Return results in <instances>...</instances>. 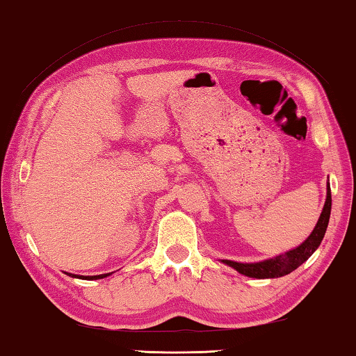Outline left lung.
<instances>
[{"label": "left lung", "mask_w": 356, "mask_h": 356, "mask_svg": "<svg viewBox=\"0 0 356 356\" xmlns=\"http://www.w3.org/2000/svg\"><path fill=\"white\" fill-rule=\"evenodd\" d=\"M330 213H331V191L328 184V192H326V202L323 207V211L320 214L318 222L316 229L312 230L309 238L293 250H289L284 255H277L275 259L259 261V264H238V261L232 260H224L232 268H235L238 273H241L244 276L249 277H257V279H268V277H281L292 273L296 270L300 265L305 264V261L311 257L320 243H322L326 227H328L330 220Z\"/></svg>", "instance_id": "obj_1"}]
</instances>
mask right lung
I'll return each instance as SVG.
<instances>
[{"mask_svg": "<svg viewBox=\"0 0 356 356\" xmlns=\"http://www.w3.org/2000/svg\"><path fill=\"white\" fill-rule=\"evenodd\" d=\"M69 276H75V277H83V276H77V275H71V273H69ZM106 276H108V275H99V276H86V277H83V279H102V277H106Z\"/></svg>", "mask_w": 356, "mask_h": 356, "instance_id": "add662e5", "label": "right lung"}]
</instances>
